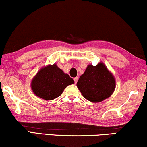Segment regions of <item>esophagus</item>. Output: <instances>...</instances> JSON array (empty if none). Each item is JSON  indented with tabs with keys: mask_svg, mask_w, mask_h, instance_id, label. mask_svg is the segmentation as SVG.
<instances>
[{
	"mask_svg": "<svg viewBox=\"0 0 147 147\" xmlns=\"http://www.w3.org/2000/svg\"><path fill=\"white\" fill-rule=\"evenodd\" d=\"M74 82H75V84H76L77 83V82H78V77H76V78H74Z\"/></svg>",
	"mask_w": 147,
	"mask_h": 147,
	"instance_id": "1",
	"label": "esophagus"
}]
</instances>
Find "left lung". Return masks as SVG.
Instances as JSON below:
<instances>
[{"instance_id":"1","label":"left lung","mask_w":147,"mask_h":147,"mask_svg":"<svg viewBox=\"0 0 147 147\" xmlns=\"http://www.w3.org/2000/svg\"><path fill=\"white\" fill-rule=\"evenodd\" d=\"M83 96L89 101L99 102L109 98L115 88V80L100 62L96 66L88 65L77 82Z\"/></svg>"}]
</instances>
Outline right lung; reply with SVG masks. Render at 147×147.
Instances as JSON below:
<instances>
[{"label": "right lung", "mask_w": 147, "mask_h": 147, "mask_svg": "<svg viewBox=\"0 0 147 147\" xmlns=\"http://www.w3.org/2000/svg\"><path fill=\"white\" fill-rule=\"evenodd\" d=\"M74 83L73 78L53 64L39 70L32 79L31 87L36 96L51 100L59 96L68 85Z\"/></svg>", "instance_id": "obj_1"}]
</instances>
